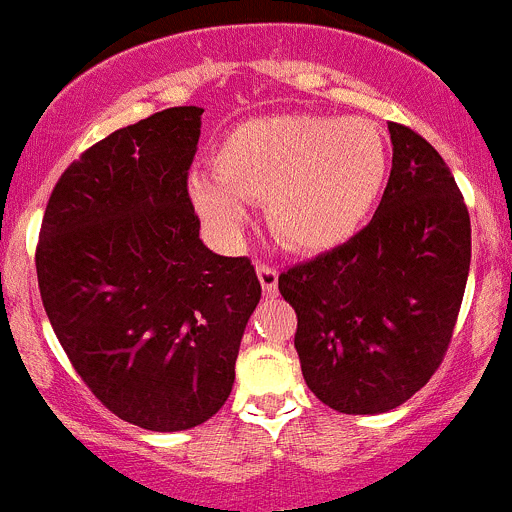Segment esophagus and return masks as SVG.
<instances>
[{"instance_id":"1","label":"esophagus","mask_w":512,"mask_h":512,"mask_svg":"<svg viewBox=\"0 0 512 512\" xmlns=\"http://www.w3.org/2000/svg\"><path fill=\"white\" fill-rule=\"evenodd\" d=\"M256 274H259L264 294H269V297L271 294H276V289H279V271L269 264H256Z\"/></svg>"}]
</instances>
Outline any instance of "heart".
<instances>
[{"instance_id":"obj_1","label":"heart","mask_w":512,"mask_h":512,"mask_svg":"<svg viewBox=\"0 0 512 512\" xmlns=\"http://www.w3.org/2000/svg\"><path fill=\"white\" fill-rule=\"evenodd\" d=\"M213 180L187 182L195 213L236 241L246 205H266L276 238L299 253H327L363 228L381 195L388 149L365 119L269 114L233 124L210 152Z\"/></svg>"}]
</instances>
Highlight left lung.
<instances>
[{
	"instance_id": "1",
	"label": "left lung",
	"mask_w": 512,
	"mask_h": 512,
	"mask_svg": "<svg viewBox=\"0 0 512 512\" xmlns=\"http://www.w3.org/2000/svg\"><path fill=\"white\" fill-rule=\"evenodd\" d=\"M393 167L358 236L279 276L309 391L340 414H386L429 383L452 340L470 213L439 152L388 124Z\"/></svg>"
}]
</instances>
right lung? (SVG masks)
Listing matches in <instances>:
<instances>
[{
  "label": "right lung",
  "instance_id": "add662e5",
  "mask_svg": "<svg viewBox=\"0 0 512 512\" xmlns=\"http://www.w3.org/2000/svg\"><path fill=\"white\" fill-rule=\"evenodd\" d=\"M200 116L175 106L86 149L50 195L35 256L73 368L106 409L149 431L218 414L261 299L246 256L200 241L187 195Z\"/></svg>",
  "mask_w": 512,
  "mask_h": 512
}]
</instances>
